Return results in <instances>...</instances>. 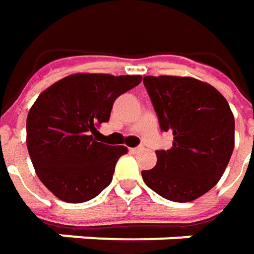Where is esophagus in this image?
Segmentation results:
<instances>
[{"label":"esophagus","instance_id":"34e87169","mask_svg":"<svg viewBox=\"0 0 254 254\" xmlns=\"http://www.w3.org/2000/svg\"><path fill=\"white\" fill-rule=\"evenodd\" d=\"M129 150H130L132 153H139L140 150H143V147H130Z\"/></svg>","mask_w":254,"mask_h":254}]
</instances>
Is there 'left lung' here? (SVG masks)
I'll return each instance as SVG.
<instances>
[{
  "mask_svg": "<svg viewBox=\"0 0 254 254\" xmlns=\"http://www.w3.org/2000/svg\"><path fill=\"white\" fill-rule=\"evenodd\" d=\"M162 130L173 146L157 150L144 184L174 202L194 201L222 177L235 147V118L228 101L211 84L192 77L144 75Z\"/></svg>",
  "mask_w": 254,
  "mask_h": 254,
  "instance_id": "1",
  "label": "left lung"
}]
</instances>
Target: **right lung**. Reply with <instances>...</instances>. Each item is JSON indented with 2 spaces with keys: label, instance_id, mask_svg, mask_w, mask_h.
<instances>
[{
  "label": "right lung",
  "instance_id": "1",
  "mask_svg": "<svg viewBox=\"0 0 254 254\" xmlns=\"http://www.w3.org/2000/svg\"><path fill=\"white\" fill-rule=\"evenodd\" d=\"M142 75L75 73L40 92L26 119V146L39 180L59 199L80 204L112 181L125 146L98 140L114 101Z\"/></svg>",
  "mask_w": 254,
  "mask_h": 254
}]
</instances>
